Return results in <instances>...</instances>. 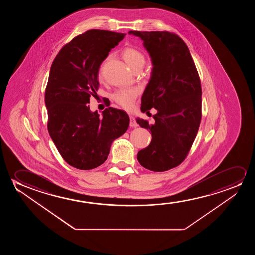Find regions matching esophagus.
Segmentation results:
<instances>
[{"instance_id": "34e87169", "label": "esophagus", "mask_w": 255, "mask_h": 255, "mask_svg": "<svg viewBox=\"0 0 255 255\" xmlns=\"http://www.w3.org/2000/svg\"><path fill=\"white\" fill-rule=\"evenodd\" d=\"M138 126L137 123L136 122V119L132 116H129V126L131 127H136Z\"/></svg>"}]
</instances>
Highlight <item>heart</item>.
Listing matches in <instances>:
<instances>
[{
  "label": "heart",
  "instance_id": "1",
  "mask_svg": "<svg viewBox=\"0 0 255 255\" xmlns=\"http://www.w3.org/2000/svg\"><path fill=\"white\" fill-rule=\"evenodd\" d=\"M122 56L128 66L132 70L141 69L144 64L145 58L144 55L139 49L133 47H126L122 50ZM102 70L100 69V71ZM139 91L136 88H126L120 89L112 95V98L119 106L126 110L132 108Z\"/></svg>",
  "mask_w": 255,
  "mask_h": 255
}]
</instances>
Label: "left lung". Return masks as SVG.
Masks as SVG:
<instances>
[{
    "mask_svg": "<svg viewBox=\"0 0 255 255\" xmlns=\"http://www.w3.org/2000/svg\"><path fill=\"white\" fill-rule=\"evenodd\" d=\"M150 54L152 72L141 98V111H157L154 124L136 119L150 129V143L137 153V160L150 171H165L185 160L202 118V90L198 70L185 42L168 31H135Z\"/></svg>",
    "mask_w": 255,
    "mask_h": 255,
    "instance_id": "8db88e82",
    "label": "left lung"
}]
</instances>
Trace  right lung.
<instances>
[{
	"label": "right lung",
	"instance_id": "right-lung-1",
	"mask_svg": "<svg viewBox=\"0 0 255 255\" xmlns=\"http://www.w3.org/2000/svg\"><path fill=\"white\" fill-rule=\"evenodd\" d=\"M125 35L87 30L63 46L53 61L45 89L47 126L61 156L77 169L105 163L112 142L129 127V117L121 110L109 107L100 118L86 105L98 91L101 63Z\"/></svg>",
	"mask_w": 255,
	"mask_h": 255
}]
</instances>
